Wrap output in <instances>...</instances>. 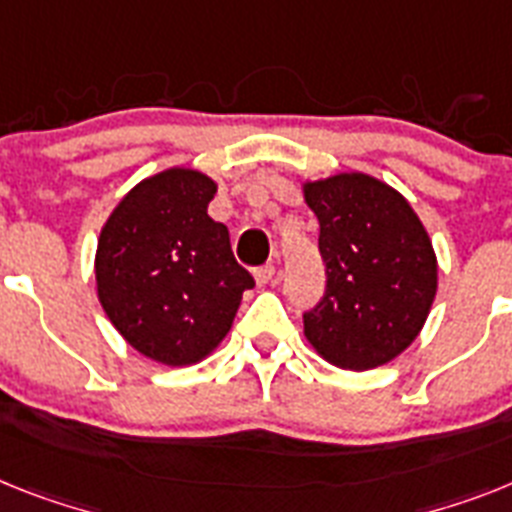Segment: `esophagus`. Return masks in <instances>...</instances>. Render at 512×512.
Here are the masks:
<instances>
[{"label": "esophagus", "instance_id": "obj_1", "mask_svg": "<svg viewBox=\"0 0 512 512\" xmlns=\"http://www.w3.org/2000/svg\"><path fill=\"white\" fill-rule=\"evenodd\" d=\"M273 278H276V268H273V265H263V268L255 270V283L260 286V289H263V286H268Z\"/></svg>", "mask_w": 512, "mask_h": 512}]
</instances>
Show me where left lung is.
I'll list each match as a JSON object with an SVG mask.
<instances>
[{
  "mask_svg": "<svg viewBox=\"0 0 512 512\" xmlns=\"http://www.w3.org/2000/svg\"><path fill=\"white\" fill-rule=\"evenodd\" d=\"M320 223L325 296L304 315V338L333 367L367 372L422 333L437 294V255L401 192L364 171L302 182Z\"/></svg>",
  "mask_w": 512,
  "mask_h": 512,
  "instance_id": "1",
  "label": "left lung"
}]
</instances>
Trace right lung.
Returning a JSON list of instances; mask_svg holds the SVG:
<instances>
[{
    "label": "right lung",
    "mask_w": 512,
    "mask_h": 512,
    "mask_svg": "<svg viewBox=\"0 0 512 512\" xmlns=\"http://www.w3.org/2000/svg\"><path fill=\"white\" fill-rule=\"evenodd\" d=\"M218 184L171 166L145 176L111 210L96 247V294L119 336L166 367H190L221 346L242 294L255 286L208 216Z\"/></svg>",
    "instance_id": "add662e5"
}]
</instances>
